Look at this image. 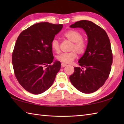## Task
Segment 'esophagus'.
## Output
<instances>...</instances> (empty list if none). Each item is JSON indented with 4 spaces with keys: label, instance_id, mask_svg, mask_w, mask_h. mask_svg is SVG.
<instances>
[{
    "label": "esophagus",
    "instance_id": "1",
    "mask_svg": "<svg viewBox=\"0 0 124 124\" xmlns=\"http://www.w3.org/2000/svg\"><path fill=\"white\" fill-rule=\"evenodd\" d=\"M67 65V64H65V63H61V66L62 67H66Z\"/></svg>",
    "mask_w": 124,
    "mask_h": 124
}]
</instances>
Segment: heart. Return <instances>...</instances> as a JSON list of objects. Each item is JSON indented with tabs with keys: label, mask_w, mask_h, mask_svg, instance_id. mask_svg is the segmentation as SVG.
Here are the masks:
<instances>
[{
	"label": "heart",
	"mask_w": 124,
	"mask_h": 124,
	"mask_svg": "<svg viewBox=\"0 0 124 124\" xmlns=\"http://www.w3.org/2000/svg\"><path fill=\"white\" fill-rule=\"evenodd\" d=\"M63 37L72 42L70 52L64 53L58 55L56 59L64 63H70L77 57V53L81 55L85 53L87 44L83 38V35L79 31L76 30H69L63 34ZM51 47L56 53L60 52V44L57 39H54L51 41Z\"/></svg>",
	"instance_id": "b5f03b06"
}]
</instances>
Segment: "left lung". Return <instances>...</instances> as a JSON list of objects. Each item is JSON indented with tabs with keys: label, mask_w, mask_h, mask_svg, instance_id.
<instances>
[{
	"label": "left lung",
	"mask_w": 124,
	"mask_h": 124,
	"mask_svg": "<svg viewBox=\"0 0 124 124\" xmlns=\"http://www.w3.org/2000/svg\"><path fill=\"white\" fill-rule=\"evenodd\" d=\"M70 27L83 28L87 35L88 44L78 61L82 68H74L70 80L82 93H93L104 85L111 71L112 53L110 39L104 29L89 21H77Z\"/></svg>",
	"instance_id": "obj_1"
}]
</instances>
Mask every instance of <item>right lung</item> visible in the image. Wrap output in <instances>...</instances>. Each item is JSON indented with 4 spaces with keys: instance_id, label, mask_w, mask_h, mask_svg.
Instances as JSON below:
<instances>
[{
    "instance_id": "obj_1",
    "label": "right lung",
    "mask_w": 124,
    "mask_h": 124,
    "mask_svg": "<svg viewBox=\"0 0 124 124\" xmlns=\"http://www.w3.org/2000/svg\"><path fill=\"white\" fill-rule=\"evenodd\" d=\"M62 24L36 23L18 36L12 53V64L18 82L26 91L40 94L53 84L61 68L53 61L51 41Z\"/></svg>"
}]
</instances>
